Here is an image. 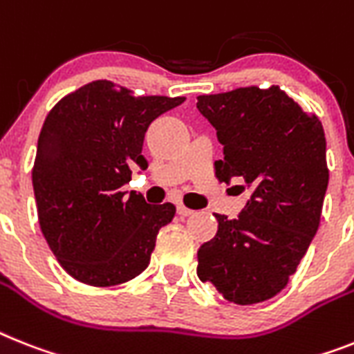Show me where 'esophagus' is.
Here are the masks:
<instances>
[{
  "instance_id": "obj_1",
  "label": "esophagus",
  "mask_w": 354,
  "mask_h": 354,
  "mask_svg": "<svg viewBox=\"0 0 354 354\" xmlns=\"http://www.w3.org/2000/svg\"><path fill=\"white\" fill-rule=\"evenodd\" d=\"M177 213H179L180 217H189V215L194 213V209H189L186 208V206H183V204H179V206H177Z\"/></svg>"
}]
</instances>
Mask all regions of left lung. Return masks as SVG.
I'll use <instances>...</instances> for the list:
<instances>
[{
    "instance_id": "obj_1",
    "label": "left lung",
    "mask_w": 354,
    "mask_h": 354,
    "mask_svg": "<svg viewBox=\"0 0 354 354\" xmlns=\"http://www.w3.org/2000/svg\"><path fill=\"white\" fill-rule=\"evenodd\" d=\"M197 108L224 146L217 177L251 189L236 218L215 213L197 277L227 302H264L288 286L317 235L329 183L322 122L277 84L198 95Z\"/></svg>"
}]
</instances>
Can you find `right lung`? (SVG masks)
Wrapping results in <instances>:
<instances>
[{"mask_svg":"<svg viewBox=\"0 0 354 354\" xmlns=\"http://www.w3.org/2000/svg\"><path fill=\"white\" fill-rule=\"evenodd\" d=\"M180 103L184 97H133L93 81L46 115L32 170L37 217L61 268L79 282L118 286L150 264L175 206L148 204L122 186L131 168H148L142 142L150 122Z\"/></svg>","mask_w":354,"mask_h":354,"instance_id":"right-lung-1","label":"right lung"}]
</instances>
